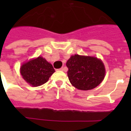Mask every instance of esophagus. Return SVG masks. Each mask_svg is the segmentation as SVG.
Returning a JSON list of instances; mask_svg holds the SVG:
<instances>
[{
  "instance_id": "esophagus-1",
  "label": "esophagus",
  "mask_w": 131,
  "mask_h": 131,
  "mask_svg": "<svg viewBox=\"0 0 131 131\" xmlns=\"http://www.w3.org/2000/svg\"><path fill=\"white\" fill-rule=\"evenodd\" d=\"M60 71H66V68L65 67H61L60 69H59Z\"/></svg>"
}]
</instances>
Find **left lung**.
Masks as SVG:
<instances>
[{"instance_id": "8db88e82", "label": "left lung", "mask_w": 131, "mask_h": 131, "mask_svg": "<svg viewBox=\"0 0 131 131\" xmlns=\"http://www.w3.org/2000/svg\"><path fill=\"white\" fill-rule=\"evenodd\" d=\"M67 75L71 84L82 90H92L103 80L105 69L103 62L96 58L75 55L68 60Z\"/></svg>"}]
</instances>
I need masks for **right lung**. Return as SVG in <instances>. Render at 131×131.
Here are the masks:
<instances>
[{
    "label": "right lung",
    "mask_w": 131,
    "mask_h": 131,
    "mask_svg": "<svg viewBox=\"0 0 131 131\" xmlns=\"http://www.w3.org/2000/svg\"><path fill=\"white\" fill-rule=\"evenodd\" d=\"M54 72L53 66L41 56L24 63L20 68L26 82L35 87L46 83Z\"/></svg>",
    "instance_id": "right-lung-1"
}]
</instances>
